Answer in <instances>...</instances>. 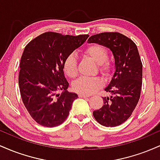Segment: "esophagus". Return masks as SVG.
<instances>
[{
    "instance_id": "34e87169",
    "label": "esophagus",
    "mask_w": 160,
    "mask_h": 160,
    "mask_svg": "<svg viewBox=\"0 0 160 160\" xmlns=\"http://www.w3.org/2000/svg\"><path fill=\"white\" fill-rule=\"evenodd\" d=\"M78 96L80 97V98H89V95H83V94H79L78 95Z\"/></svg>"
}]
</instances>
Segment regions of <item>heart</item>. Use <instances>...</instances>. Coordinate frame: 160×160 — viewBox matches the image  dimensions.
Wrapping results in <instances>:
<instances>
[{"label":"heart","instance_id":"heart-1","mask_svg":"<svg viewBox=\"0 0 160 160\" xmlns=\"http://www.w3.org/2000/svg\"><path fill=\"white\" fill-rule=\"evenodd\" d=\"M84 52L98 63L99 71L102 74L106 77L111 74L112 64L108 59V51L103 45L92 43L86 47ZM62 68L66 76L71 79L76 78L78 75V58L74 53H71L66 56L62 64ZM102 85V80L97 77H82L73 83L72 88L76 92L88 95L95 93Z\"/></svg>","mask_w":160,"mask_h":160}]
</instances>
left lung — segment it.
Returning <instances> with one entry per match:
<instances>
[{
  "mask_svg": "<svg viewBox=\"0 0 160 160\" xmlns=\"http://www.w3.org/2000/svg\"><path fill=\"white\" fill-rule=\"evenodd\" d=\"M88 43L105 46L113 52L116 71L105 91L112 95L103 98L104 104L93 111L97 122L114 127L126 122L132 115L141 95L142 62L137 46L119 32H103L91 36Z\"/></svg>",
  "mask_w": 160,
  "mask_h": 160,
  "instance_id": "1",
  "label": "left lung"
}]
</instances>
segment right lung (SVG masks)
<instances>
[{
  "instance_id": "obj_1",
  "label": "right lung",
  "mask_w": 160,
  "mask_h": 160,
  "mask_svg": "<svg viewBox=\"0 0 160 160\" xmlns=\"http://www.w3.org/2000/svg\"><path fill=\"white\" fill-rule=\"evenodd\" d=\"M88 37L48 32L25 47L20 61V94L28 112L38 124L55 127L63 123L69 115L73 102L78 96L67 91L69 83L62 64ZM59 90L62 91L61 94L57 93Z\"/></svg>"
}]
</instances>
